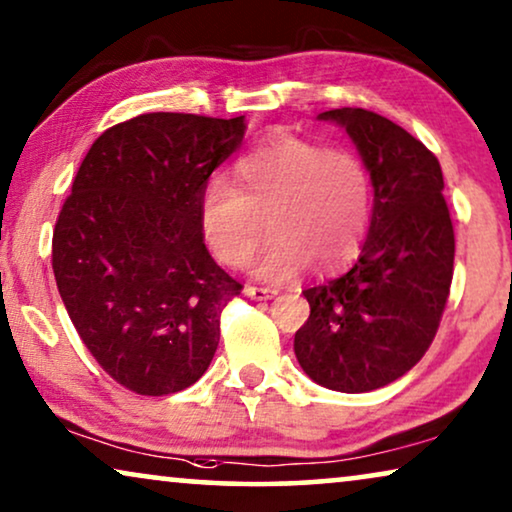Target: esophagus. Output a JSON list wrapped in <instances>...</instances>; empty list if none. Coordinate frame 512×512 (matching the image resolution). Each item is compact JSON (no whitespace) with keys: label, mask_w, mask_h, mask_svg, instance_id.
Here are the masks:
<instances>
[{"label":"esophagus","mask_w":512,"mask_h":512,"mask_svg":"<svg viewBox=\"0 0 512 512\" xmlns=\"http://www.w3.org/2000/svg\"><path fill=\"white\" fill-rule=\"evenodd\" d=\"M244 293H247L251 300H270V298H275L279 291L277 289H261V286H247Z\"/></svg>","instance_id":"esophagus-1"}]
</instances>
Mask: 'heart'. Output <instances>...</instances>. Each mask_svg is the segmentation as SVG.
Here are the masks:
<instances>
[{"label": "heart", "mask_w": 512, "mask_h": 512, "mask_svg": "<svg viewBox=\"0 0 512 512\" xmlns=\"http://www.w3.org/2000/svg\"><path fill=\"white\" fill-rule=\"evenodd\" d=\"M373 219V181L354 153L282 135L237 160L235 186L212 179L200 198L207 247L244 268L272 230L256 277L289 282L310 270L352 263ZM269 226L265 227L264 223Z\"/></svg>", "instance_id": "obj_1"}]
</instances>
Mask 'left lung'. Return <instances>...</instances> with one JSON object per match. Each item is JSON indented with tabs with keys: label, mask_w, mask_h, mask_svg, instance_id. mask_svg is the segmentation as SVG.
<instances>
[{
	"label": "left lung",
	"mask_w": 512,
	"mask_h": 512,
	"mask_svg": "<svg viewBox=\"0 0 512 512\" xmlns=\"http://www.w3.org/2000/svg\"><path fill=\"white\" fill-rule=\"evenodd\" d=\"M373 181V219L345 275L303 291L310 319L293 352L305 375L342 394L387 387L436 338L454 268L443 170L426 146L366 109H331Z\"/></svg>",
	"instance_id": "obj_1"
}]
</instances>
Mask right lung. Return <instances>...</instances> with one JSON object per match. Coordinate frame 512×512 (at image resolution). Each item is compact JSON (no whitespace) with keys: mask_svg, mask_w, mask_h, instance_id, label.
I'll return each mask as SVG.
<instances>
[{"mask_svg":"<svg viewBox=\"0 0 512 512\" xmlns=\"http://www.w3.org/2000/svg\"><path fill=\"white\" fill-rule=\"evenodd\" d=\"M247 121L142 114L102 132L53 233V272L83 345L125 389L167 396L205 375L242 284L205 247L200 198Z\"/></svg>","mask_w":512,"mask_h":512,"instance_id":"1","label":"right lung"}]
</instances>
